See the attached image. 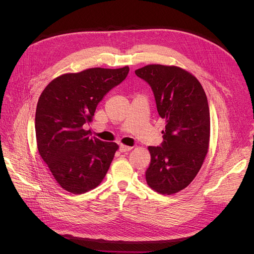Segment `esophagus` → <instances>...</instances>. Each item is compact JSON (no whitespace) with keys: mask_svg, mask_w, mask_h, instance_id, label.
Segmentation results:
<instances>
[{"mask_svg":"<svg viewBox=\"0 0 254 254\" xmlns=\"http://www.w3.org/2000/svg\"><path fill=\"white\" fill-rule=\"evenodd\" d=\"M131 149H132V147H130V146H126V145H123V144L119 146V151L120 152H127Z\"/></svg>","mask_w":254,"mask_h":254,"instance_id":"esophagus-1","label":"esophagus"}]
</instances>
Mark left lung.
I'll return each instance as SVG.
<instances>
[{
	"mask_svg": "<svg viewBox=\"0 0 254 254\" xmlns=\"http://www.w3.org/2000/svg\"><path fill=\"white\" fill-rule=\"evenodd\" d=\"M154 95L166 119L163 142L149 146L147 184L163 194L176 193L194 179L208 151L210 113L206 93L190 73L174 65L148 64L135 71Z\"/></svg>",
	"mask_w": 254,
	"mask_h": 254,
	"instance_id": "obj_1",
	"label": "left lung"
}]
</instances>
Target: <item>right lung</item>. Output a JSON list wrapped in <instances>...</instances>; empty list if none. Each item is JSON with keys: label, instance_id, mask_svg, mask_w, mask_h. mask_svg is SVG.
<instances>
[{"label": "right lung", "instance_id": "right-lung-1", "mask_svg": "<svg viewBox=\"0 0 254 254\" xmlns=\"http://www.w3.org/2000/svg\"><path fill=\"white\" fill-rule=\"evenodd\" d=\"M128 71L124 66L64 74L53 79L40 96L35 118L38 150L66 191L80 194L97 188L109 170L118 145L89 137L83 127Z\"/></svg>", "mask_w": 254, "mask_h": 254}]
</instances>
